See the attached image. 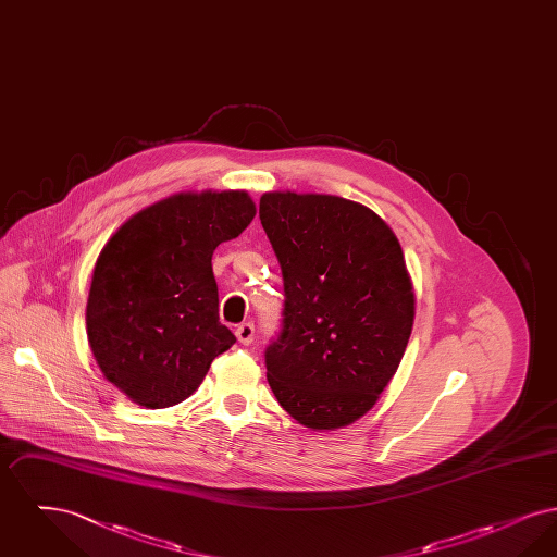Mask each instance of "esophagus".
<instances>
[{
	"instance_id": "1",
	"label": "esophagus",
	"mask_w": 557,
	"mask_h": 557,
	"mask_svg": "<svg viewBox=\"0 0 557 557\" xmlns=\"http://www.w3.org/2000/svg\"><path fill=\"white\" fill-rule=\"evenodd\" d=\"M236 336H238L242 345H250L252 338H255V323L252 321H244L236 327Z\"/></svg>"
}]
</instances>
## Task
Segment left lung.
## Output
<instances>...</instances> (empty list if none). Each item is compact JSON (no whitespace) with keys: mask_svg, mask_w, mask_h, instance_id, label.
<instances>
[{"mask_svg":"<svg viewBox=\"0 0 557 557\" xmlns=\"http://www.w3.org/2000/svg\"><path fill=\"white\" fill-rule=\"evenodd\" d=\"M259 216L284 277L269 386L298 424H350L395 375L413 327L397 236L368 207L325 194L271 191Z\"/></svg>","mask_w":557,"mask_h":557,"instance_id":"left-lung-1","label":"left lung"}]
</instances>
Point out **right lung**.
<instances>
[{
    "instance_id": "obj_1",
    "label": "right lung",
    "mask_w": 557,
    "mask_h": 557,
    "mask_svg": "<svg viewBox=\"0 0 557 557\" xmlns=\"http://www.w3.org/2000/svg\"><path fill=\"white\" fill-rule=\"evenodd\" d=\"M255 212L246 191L177 194L108 239L94 269L87 338L108 382L133 403H182L236 343L219 321L211 259Z\"/></svg>"
}]
</instances>
